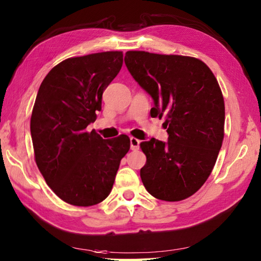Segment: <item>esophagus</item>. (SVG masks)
<instances>
[{"mask_svg": "<svg viewBox=\"0 0 261 261\" xmlns=\"http://www.w3.org/2000/svg\"><path fill=\"white\" fill-rule=\"evenodd\" d=\"M139 144H140V140L134 138V137H131L130 138V146H131V149L132 150H137L139 148Z\"/></svg>", "mask_w": 261, "mask_h": 261, "instance_id": "34e87169", "label": "esophagus"}]
</instances>
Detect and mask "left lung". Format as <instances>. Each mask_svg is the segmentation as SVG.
<instances>
[{"label":"left lung","mask_w":261,"mask_h":261,"mask_svg":"<svg viewBox=\"0 0 261 261\" xmlns=\"http://www.w3.org/2000/svg\"><path fill=\"white\" fill-rule=\"evenodd\" d=\"M132 77L153 98V117L165 116L167 143H140L147 161L140 177L150 195L176 202L192 196L209 178L224 140L225 102L217 79L202 60L127 51Z\"/></svg>","instance_id":"8db88e82"}]
</instances>
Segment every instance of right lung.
<instances>
[{"instance_id":"right-lung-1","label":"right lung","mask_w":261,"mask_h":261,"mask_svg":"<svg viewBox=\"0 0 261 261\" xmlns=\"http://www.w3.org/2000/svg\"><path fill=\"white\" fill-rule=\"evenodd\" d=\"M122 64L121 51L68 58L50 70L37 92L31 117L35 162L48 186L69 204L105 200L130 149L125 135L105 140L87 131Z\"/></svg>"}]
</instances>
